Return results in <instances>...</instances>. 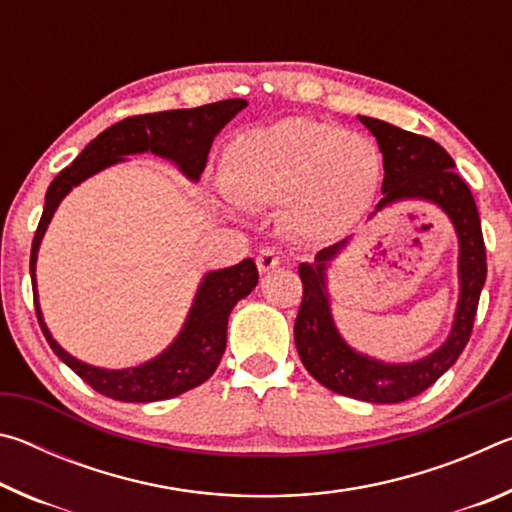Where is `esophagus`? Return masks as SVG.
<instances>
[{
  "label": "esophagus",
  "mask_w": 512,
  "mask_h": 512,
  "mask_svg": "<svg viewBox=\"0 0 512 512\" xmlns=\"http://www.w3.org/2000/svg\"><path fill=\"white\" fill-rule=\"evenodd\" d=\"M280 262H282V257H280V253H277V250H273V248H262V250H259L257 268L262 273L273 271V268L280 266Z\"/></svg>",
  "instance_id": "obj_1"
}]
</instances>
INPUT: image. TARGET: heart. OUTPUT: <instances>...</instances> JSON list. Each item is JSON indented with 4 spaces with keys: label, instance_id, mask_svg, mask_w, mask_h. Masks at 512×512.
<instances>
[{
    "label": "heart",
    "instance_id": "b5f03b06",
    "mask_svg": "<svg viewBox=\"0 0 512 512\" xmlns=\"http://www.w3.org/2000/svg\"><path fill=\"white\" fill-rule=\"evenodd\" d=\"M223 173L237 201H284V221L296 235L332 239L368 212L384 158L366 135L291 117L237 137L225 153Z\"/></svg>",
    "mask_w": 512,
    "mask_h": 512
}]
</instances>
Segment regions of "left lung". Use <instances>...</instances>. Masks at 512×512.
<instances>
[{
  "mask_svg": "<svg viewBox=\"0 0 512 512\" xmlns=\"http://www.w3.org/2000/svg\"><path fill=\"white\" fill-rule=\"evenodd\" d=\"M377 137L384 155V198L377 212L397 201H429L452 221L458 237V305L447 341L429 357L411 363H384L366 357L343 341L334 325L327 293V266L348 246V239L323 248L314 264H300L302 302L293 339L302 366L329 391L372 404H397L427 391L440 375L454 366L470 341L476 307L485 284V244L479 210L465 180L454 171L456 164L443 146L429 137L402 131L381 119L359 117ZM375 216V212H372Z\"/></svg>",
  "mask_w": 512,
  "mask_h": 512,
  "instance_id": "1",
  "label": "left lung"
}]
</instances>
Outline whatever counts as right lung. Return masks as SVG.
Listing matches in <instances>:
<instances>
[{
  "label": "right lung",
  "mask_w": 512,
  "mask_h": 512,
  "mask_svg": "<svg viewBox=\"0 0 512 512\" xmlns=\"http://www.w3.org/2000/svg\"><path fill=\"white\" fill-rule=\"evenodd\" d=\"M246 106L248 103L244 99H228L207 103L201 108L164 110L153 112V115L128 117L94 137L79 153V158L51 180L45 194V210H42L31 246L29 266L33 302H36L40 329L51 350L97 393L119 402H158L201 386L203 381L214 375L225 352L232 307L257 287L259 273L250 257L230 268L210 271L196 291L183 329L167 350L135 368H97L60 348L45 325V318H42L36 289V262L40 241L45 237L51 216H54L60 201L72 192V187L81 185L85 178L94 176L110 164L124 162L126 155L151 151L153 155L171 160L189 180H198L205 169L214 137Z\"/></svg>",
  "instance_id": "right-lung-1"
}]
</instances>
